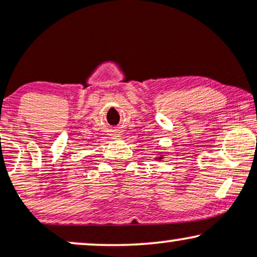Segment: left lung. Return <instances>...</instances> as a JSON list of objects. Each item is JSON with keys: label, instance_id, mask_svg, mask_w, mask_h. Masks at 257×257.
<instances>
[{"label": "left lung", "instance_id": "left-lung-1", "mask_svg": "<svg viewBox=\"0 0 257 257\" xmlns=\"http://www.w3.org/2000/svg\"><path fill=\"white\" fill-rule=\"evenodd\" d=\"M161 158H162V157H159V159H161Z\"/></svg>", "mask_w": 257, "mask_h": 257}]
</instances>
